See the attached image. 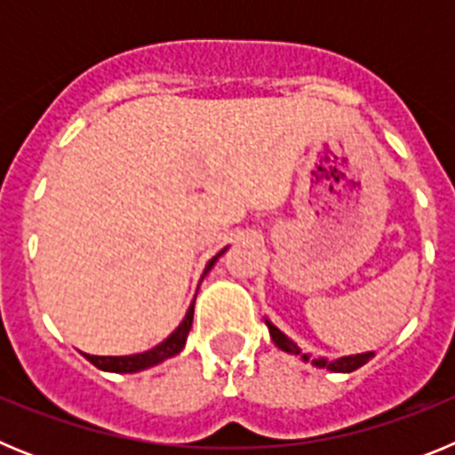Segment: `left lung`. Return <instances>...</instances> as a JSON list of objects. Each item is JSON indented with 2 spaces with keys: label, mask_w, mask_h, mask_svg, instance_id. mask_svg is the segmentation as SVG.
<instances>
[{
  "label": "left lung",
  "mask_w": 455,
  "mask_h": 455,
  "mask_svg": "<svg viewBox=\"0 0 455 455\" xmlns=\"http://www.w3.org/2000/svg\"><path fill=\"white\" fill-rule=\"evenodd\" d=\"M268 325V332H271V339L275 341L277 348H283V351L287 353H293V355H300V348L293 344L291 339H289L287 335H283V332L277 331L275 325L271 323V321H267ZM373 357V353H360V355H348V357H339V360H325V357H319V360H315L316 367H325L331 369V371H355V369H360L363 364H367L369 360ZM303 360H307V355H303Z\"/></svg>",
  "instance_id": "left-lung-1"
}]
</instances>
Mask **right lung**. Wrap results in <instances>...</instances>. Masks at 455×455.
Segmentation results:
<instances>
[{"mask_svg":"<svg viewBox=\"0 0 455 455\" xmlns=\"http://www.w3.org/2000/svg\"><path fill=\"white\" fill-rule=\"evenodd\" d=\"M220 255H223V251H220L219 255H216L214 259H212V262L207 264L204 273H207L209 268L214 267V262H216V259H219ZM191 323H193V305H191V307H188L187 316H184V321H182V323H180L178 331L172 332V335L168 337L166 341H162L159 347L152 348V351L139 353V355H123V357L88 355V353H84V355H86L88 363H92L98 369H104V371H116V373L140 371V369H148V367H152V364H159V363H162V360H166V357L178 355V353L184 348V344H187V337H188V331H191Z\"/></svg>","mask_w":455,"mask_h":455,"instance_id":"add662e5","label":"right lung"}]
</instances>
